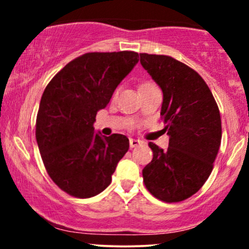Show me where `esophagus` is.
<instances>
[{"mask_svg":"<svg viewBox=\"0 0 249 249\" xmlns=\"http://www.w3.org/2000/svg\"><path fill=\"white\" fill-rule=\"evenodd\" d=\"M141 142H142L139 141V139H133V138H131V139H130V147H131V148L137 147L139 144H141Z\"/></svg>","mask_w":249,"mask_h":249,"instance_id":"esophagus-1","label":"esophagus"}]
</instances>
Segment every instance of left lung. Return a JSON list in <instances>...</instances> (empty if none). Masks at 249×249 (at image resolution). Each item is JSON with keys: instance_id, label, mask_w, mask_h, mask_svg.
<instances>
[{"instance_id": "1", "label": "left lung", "mask_w": 249, "mask_h": 249, "mask_svg": "<svg viewBox=\"0 0 249 249\" xmlns=\"http://www.w3.org/2000/svg\"><path fill=\"white\" fill-rule=\"evenodd\" d=\"M141 63L162 91L160 116L167 150L148 142L153 159L142 170L148 192L179 202L206 182L221 144V118L210 88L196 71L170 56L141 53Z\"/></svg>"}]
</instances>
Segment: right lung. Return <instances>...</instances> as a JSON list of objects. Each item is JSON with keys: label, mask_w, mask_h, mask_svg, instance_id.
I'll use <instances>...</instances> for the list:
<instances>
[{"label": "right lung", "mask_w": 249, "mask_h": 249, "mask_svg": "<svg viewBox=\"0 0 249 249\" xmlns=\"http://www.w3.org/2000/svg\"><path fill=\"white\" fill-rule=\"evenodd\" d=\"M134 51L88 53L68 63L43 92L36 141L53 181L70 196L91 198L110 185L128 139L95 132L99 110L139 61Z\"/></svg>", "instance_id": "add662e5"}]
</instances>
